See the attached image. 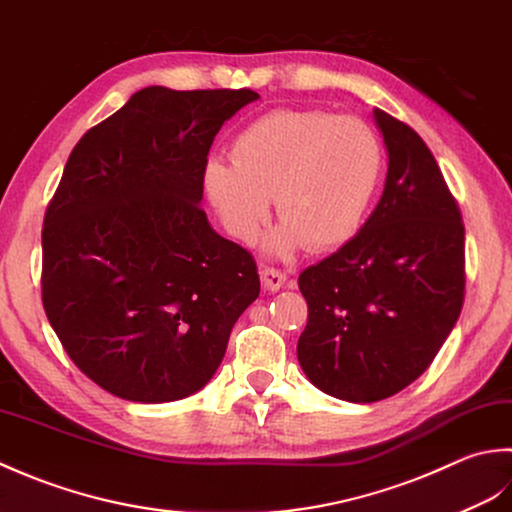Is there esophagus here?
<instances>
[{"label": "esophagus", "mask_w": 512, "mask_h": 512, "mask_svg": "<svg viewBox=\"0 0 512 512\" xmlns=\"http://www.w3.org/2000/svg\"><path fill=\"white\" fill-rule=\"evenodd\" d=\"M260 280H263V287L267 291H278L287 285V274L276 267H263L260 269Z\"/></svg>", "instance_id": "obj_1"}]
</instances>
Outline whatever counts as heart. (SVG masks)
<instances>
[{"mask_svg":"<svg viewBox=\"0 0 512 512\" xmlns=\"http://www.w3.org/2000/svg\"><path fill=\"white\" fill-rule=\"evenodd\" d=\"M232 159L203 165L205 198L223 227L249 243L269 221L276 198L283 223L269 236L271 254L305 245L331 252L356 236L380 190L384 145L358 117L280 108L238 132Z\"/></svg>","mask_w":512,"mask_h":512,"instance_id":"b5f03b06","label":"heart"}]
</instances>
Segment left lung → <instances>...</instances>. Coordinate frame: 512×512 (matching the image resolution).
<instances>
[{"instance_id": "1", "label": "left lung", "mask_w": 512, "mask_h": 512, "mask_svg": "<svg viewBox=\"0 0 512 512\" xmlns=\"http://www.w3.org/2000/svg\"><path fill=\"white\" fill-rule=\"evenodd\" d=\"M389 152L380 203L336 254L302 271L307 378L333 398L378 402L429 369L464 305V223L435 156L373 110Z\"/></svg>"}]
</instances>
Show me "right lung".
Returning a JSON list of instances; mask_svg holds the SVG:
<instances>
[{"instance_id": "add662e5", "label": "right lung", "mask_w": 512, "mask_h": 512, "mask_svg": "<svg viewBox=\"0 0 512 512\" xmlns=\"http://www.w3.org/2000/svg\"><path fill=\"white\" fill-rule=\"evenodd\" d=\"M256 99L143 88L68 156L41 229V300L70 360L117 398L203 389L260 294L252 254L198 205L214 137Z\"/></svg>"}]
</instances>
